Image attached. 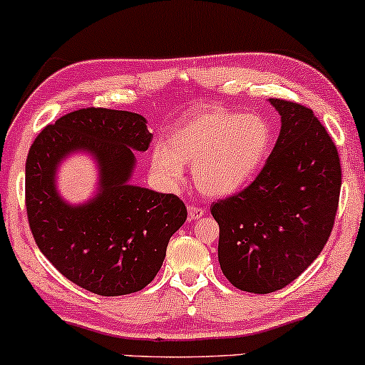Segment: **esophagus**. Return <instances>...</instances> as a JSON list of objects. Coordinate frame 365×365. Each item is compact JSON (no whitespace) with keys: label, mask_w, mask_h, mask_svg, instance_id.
Returning a JSON list of instances; mask_svg holds the SVG:
<instances>
[{"label":"esophagus","mask_w":365,"mask_h":365,"mask_svg":"<svg viewBox=\"0 0 365 365\" xmlns=\"http://www.w3.org/2000/svg\"><path fill=\"white\" fill-rule=\"evenodd\" d=\"M187 212H188V220H190V221L200 220V217L204 216V209L202 207H197V206H188L187 207Z\"/></svg>","instance_id":"obj_1"}]
</instances>
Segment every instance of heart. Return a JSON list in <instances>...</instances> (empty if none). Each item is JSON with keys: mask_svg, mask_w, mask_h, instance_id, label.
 <instances>
[{"mask_svg": "<svg viewBox=\"0 0 365 365\" xmlns=\"http://www.w3.org/2000/svg\"><path fill=\"white\" fill-rule=\"evenodd\" d=\"M273 144L269 121L255 113L211 108L177 125L153 153V168L170 183L182 178V165L202 194L226 197L244 188L262 168Z\"/></svg>", "mask_w": 365, "mask_h": 365, "instance_id": "1", "label": "heart"}]
</instances>
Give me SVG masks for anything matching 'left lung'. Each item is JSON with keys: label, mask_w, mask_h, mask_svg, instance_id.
Here are the masks:
<instances>
[{"label": "left lung", "mask_w": 365, "mask_h": 365, "mask_svg": "<svg viewBox=\"0 0 365 365\" xmlns=\"http://www.w3.org/2000/svg\"><path fill=\"white\" fill-rule=\"evenodd\" d=\"M269 103L282 116L273 153L245 190L211 206L221 271L252 293L282 290L316 261L333 230L341 187L338 150L312 110Z\"/></svg>", "instance_id": "left-lung-1"}]
</instances>
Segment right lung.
Here are the masks:
<instances>
[{"mask_svg":"<svg viewBox=\"0 0 365 365\" xmlns=\"http://www.w3.org/2000/svg\"><path fill=\"white\" fill-rule=\"evenodd\" d=\"M153 133L139 113L87 108L61 116L37 135L25 163V204L39 250L60 273L96 295L139 292L161 269L187 209L173 194L133 185L135 153ZM86 153L96 190L70 203L57 188L63 160Z\"/></svg>","mask_w":365,"mask_h":365,"instance_id":"obj_1","label":"right lung"}]
</instances>
